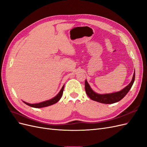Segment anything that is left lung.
Returning <instances> with one entry per match:
<instances>
[{"mask_svg":"<svg viewBox=\"0 0 147 147\" xmlns=\"http://www.w3.org/2000/svg\"><path fill=\"white\" fill-rule=\"evenodd\" d=\"M134 80L135 72L134 73V75H133L132 80L131 83L126 87L123 89L121 91L114 93H111V94H99L93 91L90 85H89L87 81L85 80V91L88 97L93 100L102 104H113L115 103V102L121 100L127 94V92L129 91L133 83L134 82Z\"/></svg>","mask_w":147,"mask_h":147,"instance_id":"obj_1","label":"left lung"}]
</instances>
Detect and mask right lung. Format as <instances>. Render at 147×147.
I'll list each match as a JSON object with an SVG mask.
<instances>
[{"label":"right lung","instance_id":"obj_1","mask_svg":"<svg viewBox=\"0 0 147 147\" xmlns=\"http://www.w3.org/2000/svg\"><path fill=\"white\" fill-rule=\"evenodd\" d=\"M64 87V86H63L61 91H59L58 94H57V95H56V96H55L54 98H53L50 100L44 101V102H40V103H38V104H32L27 103V102H24L26 105H28L30 107H34V108H42V107H45L53 105V104H54L56 103V102H58L59 100V99H61V97L62 95H63V93Z\"/></svg>","mask_w":147,"mask_h":147}]
</instances>
